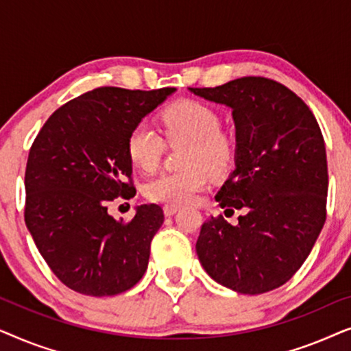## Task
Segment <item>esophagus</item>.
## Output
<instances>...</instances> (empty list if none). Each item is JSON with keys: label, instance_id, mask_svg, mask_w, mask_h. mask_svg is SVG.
<instances>
[{"label": "esophagus", "instance_id": "esophagus-1", "mask_svg": "<svg viewBox=\"0 0 351 351\" xmlns=\"http://www.w3.org/2000/svg\"><path fill=\"white\" fill-rule=\"evenodd\" d=\"M162 210H165V215L166 217H171V215H174L177 210H179V206H174V204H166L165 208H162Z\"/></svg>", "mask_w": 351, "mask_h": 351}]
</instances>
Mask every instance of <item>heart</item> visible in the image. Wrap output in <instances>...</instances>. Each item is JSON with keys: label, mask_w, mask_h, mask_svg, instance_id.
Wrapping results in <instances>:
<instances>
[{"label": "heart", "mask_w": 351, "mask_h": 351, "mask_svg": "<svg viewBox=\"0 0 351 351\" xmlns=\"http://www.w3.org/2000/svg\"><path fill=\"white\" fill-rule=\"evenodd\" d=\"M162 131L169 142H189L179 172H162L143 185V195L155 203L186 204L208 184L209 172L222 176L233 161V142L220 131V117L209 105L180 100L165 110ZM165 141L150 124L142 121L131 129L128 155L138 169L150 172L160 165Z\"/></svg>", "instance_id": "heart-1"}]
</instances>
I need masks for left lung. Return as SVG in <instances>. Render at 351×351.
Listing matches in <instances>:
<instances>
[{
    "label": "left lung",
    "mask_w": 351,
    "mask_h": 351,
    "mask_svg": "<svg viewBox=\"0 0 351 351\" xmlns=\"http://www.w3.org/2000/svg\"><path fill=\"white\" fill-rule=\"evenodd\" d=\"M232 108L234 169L215 195L222 215L201 227L196 254L206 273L239 294H263L289 281L326 220L328 160L318 121L276 81L244 76L217 88H189Z\"/></svg>",
    "instance_id": "1"
}]
</instances>
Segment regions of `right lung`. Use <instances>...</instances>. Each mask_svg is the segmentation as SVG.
I'll return each mask as SVG.
<instances>
[{
    "instance_id": "right-lung-1",
    "label": "right lung",
    "mask_w": 351,
    "mask_h": 351,
    "mask_svg": "<svg viewBox=\"0 0 351 351\" xmlns=\"http://www.w3.org/2000/svg\"><path fill=\"white\" fill-rule=\"evenodd\" d=\"M176 88H97L51 114L28 153L25 223L54 275L80 294L117 295L145 273L150 243L165 222L158 204H142L129 222L108 203L132 198L131 129Z\"/></svg>"
}]
</instances>
